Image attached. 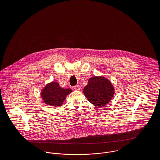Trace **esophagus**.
I'll return each mask as SVG.
<instances>
[{"label": "esophagus", "instance_id": "esophagus-1", "mask_svg": "<svg viewBox=\"0 0 160 160\" xmlns=\"http://www.w3.org/2000/svg\"><path fill=\"white\" fill-rule=\"evenodd\" d=\"M73 89L75 90V91H79L81 89V87L79 86V85H77V86H75L73 87Z\"/></svg>", "mask_w": 160, "mask_h": 160}]
</instances>
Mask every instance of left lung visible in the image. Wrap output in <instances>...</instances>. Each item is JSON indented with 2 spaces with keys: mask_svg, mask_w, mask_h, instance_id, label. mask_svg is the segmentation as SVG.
<instances>
[{
  "mask_svg": "<svg viewBox=\"0 0 160 160\" xmlns=\"http://www.w3.org/2000/svg\"><path fill=\"white\" fill-rule=\"evenodd\" d=\"M83 93L92 104L101 108L113 99L114 86L110 81L103 76H93L89 79Z\"/></svg>",
  "mask_w": 160,
  "mask_h": 160,
  "instance_id": "obj_1",
  "label": "left lung"
}]
</instances>
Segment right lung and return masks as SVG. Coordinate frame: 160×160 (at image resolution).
Wrapping results in <instances>:
<instances>
[{"mask_svg":"<svg viewBox=\"0 0 160 160\" xmlns=\"http://www.w3.org/2000/svg\"><path fill=\"white\" fill-rule=\"evenodd\" d=\"M71 92V89L60 88L57 82H51L47 84L42 89L41 96L47 105L57 107L63 105L66 97Z\"/></svg>","mask_w":160,"mask_h":160,"instance_id":"add662e5","label":"right lung"}]
</instances>
